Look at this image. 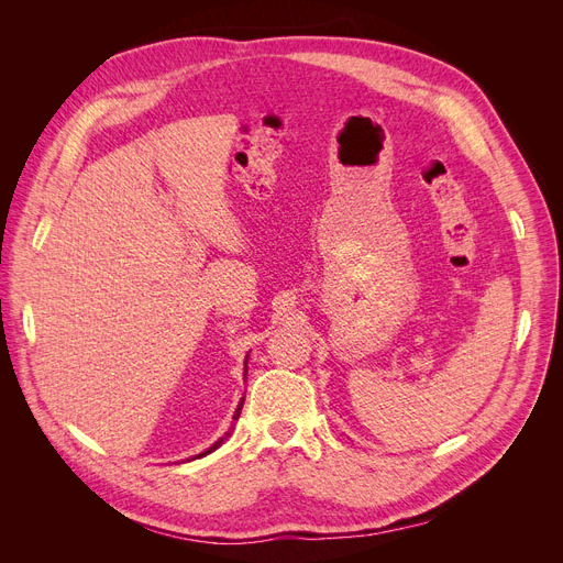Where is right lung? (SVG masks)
<instances>
[{
  "mask_svg": "<svg viewBox=\"0 0 563 563\" xmlns=\"http://www.w3.org/2000/svg\"><path fill=\"white\" fill-rule=\"evenodd\" d=\"M244 372H249V369H246V367H244ZM244 378H246V374H244ZM242 406H244V397H242V401H240V406H236V410H234V416H232V420H240V412H242ZM230 429H232V427H230ZM228 435H230V431H225V435H223V438H219V440H217V442H214V445H212V448H210V450H205V452H202V454H198V456H194V459H200V456H207V454H210V452H214V450H217V448H221V445H223V440H225V438H228Z\"/></svg>",
  "mask_w": 563,
  "mask_h": 563,
  "instance_id": "add662e5",
  "label": "right lung"
}]
</instances>
